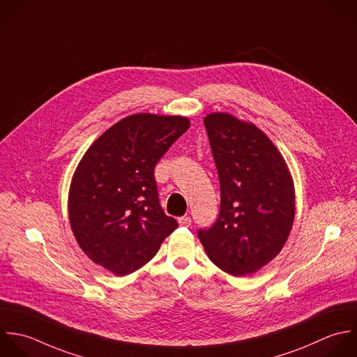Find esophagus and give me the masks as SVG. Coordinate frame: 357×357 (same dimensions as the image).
Returning <instances> with one entry per match:
<instances>
[{"label": "esophagus", "mask_w": 357, "mask_h": 357, "mask_svg": "<svg viewBox=\"0 0 357 357\" xmlns=\"http://www.w3.org/2000/svg\"><path fill=\"white\" fill-rule=\"evenodd\" d=\"M178 222H179L181 227H190L192 225L190 217H181V218H178Z\"/></svg>", "instance_id": "34e87169"}]
</instances>
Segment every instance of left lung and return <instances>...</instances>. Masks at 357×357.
Returning a JSON list of instances; mask_svg holds the SVG:
<instances>
[{
    "mask_svg": "<svg viewBox=\"0 0 357 357\" xmlns=\"http://www.w3.org/2000/svg\"><path fill=\"white\" fill-rule=\"evenodd\" d=\"M204 125L220 178L221 211L197 235L218 268L250 275L288 241L295 220L294 179L280 150L255 123L211 112Z\"/></svg>",
    "mask_w": 357,
    "mask_h": 357,
    "instance_id": "8db88e82",
    "label": "left lung"
}]
</instances>
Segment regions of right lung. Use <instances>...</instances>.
Listing matches in <instances>:
<instances>
[{
    "label": "right lung",
    "instance_id": "obj_1",
    "mask_svg": "<svg viewBox=\"0 0 357 357\" xmlns=\"http://www.w3.org/2000/svg\"><path fill=\"white\" fill-rule=\"evenodd\" d=\"M189 126L181 115L133 114L87 149L70 181L68 214L93 263L118 277L135 273L178 228L160 206L154 167Z\"/></svg>",
    "mask_w": 357,
    "mask_h": 357
}]
</instances>
